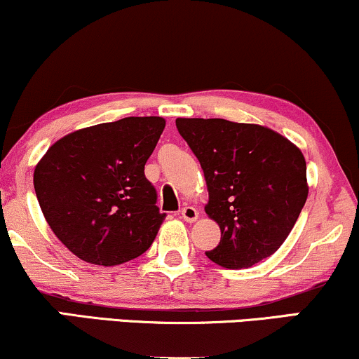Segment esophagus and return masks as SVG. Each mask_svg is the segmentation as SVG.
Masks as SVG:
<instances>
[{
    "instance_id": "obj_1",
    "label": "esophagus",
    "mask_w": 359,
    "mask_h": 359,
    "mask_svg": "<svg viewBox=\"0 0 359 359\" xmlns=\"http://www.w3.org/2000/svg\"><path fill=\"white\" fill-rule=\"evenodd\" d=\"M182 219H184V221H187V222H196L198 219L197 209H194L192 205L184 207V209H182Z\"/></svg>"
}]
</instances>
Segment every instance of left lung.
<instances>
[{"label":"left lung","instance_id":"8db88e82","mask_svg":"<svg viewBox=\"0 0 359 359\" xmlns=\"http://www.w3.org/2000/svg\"><path fill=\"white\" fill-rule=\"evenodd\" d=\"M175 125L204 170L205 214L221 227V243L205 256L243 269L274 254L308 198L303 152L256 123L177 118Z\"/></svg>","mask_w":359,"mask_h":359}]
</instances>
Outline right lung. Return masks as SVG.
I'll return each mask as SVG.
<instances>
[{
	"mask_svg": "<svg viewBox=\"0 0 359 359\" xmlns=\"http://www.w3.org/2000/svg\"><path fill=\"white\" fill-rule=\"evenodd\" d=\"M162 116H127L72 132L46 150L33 174L46 222L81 261L118 266L145 252L165 214L144 174Z\"/></svg>",
	"mask_w": 359,
	"mask_h": 359,
	"instance_id": "add662e5",
	"label": "right lung"
}]
</instances>
